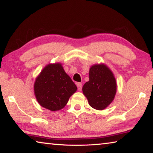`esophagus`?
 <instances>
[{
	"label": "esophagus",
	"mask_w": 153,
	"mask_h": 153,
	"mask_svg": "<svg viewBox=\"0 0 153 153\" xmlns=\"http://www.w3.org/2000/svg\"><path fill=\"white\" fill-rule=\"evenodd\" d=\"M77 85V89H78L79 91H81L82 90V83H77L76 84Z\"/></svg>",
	"instance_id": "1"
}]
</instances>
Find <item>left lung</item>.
<instances>
[{
	"label": "left lung",
	"instance_id": "8db88e82",
	"mask_svg": "<svg viewBox=\"0 0 153 153\" xmlns=\"http://www.w3.org/2000/svg\"><path fill=\"white\" fill-rule=\"evenodd\" d=\"M82 91L90 107L105 109L113 102L117 92L113 72L105 64L93 65L89 70V81L83 86Z\"/></svg>",
	"mask_w": 153,
	"mask_h": 153
}]
</instances>
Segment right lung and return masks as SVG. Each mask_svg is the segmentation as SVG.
<instances>
[{
	"instance_id": "obj_1",
	"label": "right lung",
	"mask_w": 153,
	"mask_h": 153,
	"mask_svg": "<svg viewBox=\"0 0 153 153\" xmlns=\"http://www.w3.org/2000/svg\"><path fill=\"white\" fill-rule=\"evenodd\" d=\"M34 94L42 107L51 111L64 108L77 86L65 71L61 63H50L36 78Z\"/></svg>"
}]
</instances>
